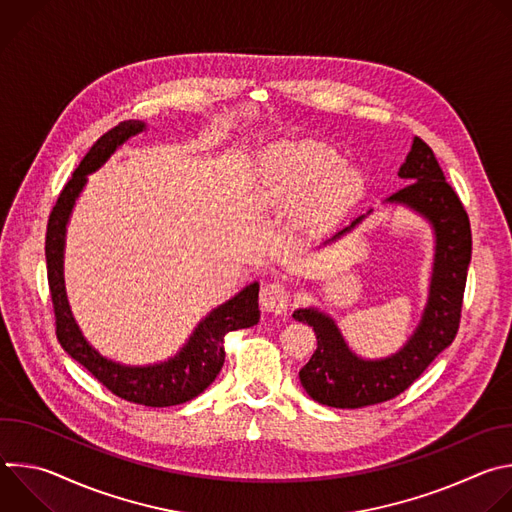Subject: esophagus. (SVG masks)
Wrapping results in <instances>:
<instances>
[{"mask_svg": "<svg viewBox=\"0 0 512 512\" xmlns=\"http://www.w3.org/2000/svg\"><path fill=\"white\" fill-rule=\"evenodd\" d=\"M259 302L261 308L265 312L271 314H285L287 306L291 304V294L287 291V287L279 281H271L267 285L261 287V294H259Z\"/></svg>", "mask_w": 512, "mask_h": 512, "instance_id": "esophagus-1", "label": "esophagus"}]
</instances>
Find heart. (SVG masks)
<instances>
[{
  "label": "heart",
  "instance_id": "obj_1",
  "mask_svg": "<svg viewBox=\"0 0 512 512\" xmlns=\"http://www.w3.org/2000/svg\"><path fill=\"white\" fill-rule=\"evenodd\" d=\"M336 156L314 143L291 145L265 170L261 194L275 204H296L308 196L316 178L326 170ZM362 186V176L354 168L338 170L322 192L324 204H336L354 196Z\"/></svg>",
  "mask_w": 512,
  "mask_h": 512
}]
</instances>
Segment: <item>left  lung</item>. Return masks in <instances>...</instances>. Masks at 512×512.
Here are the masks:
<instances>
[{"label":"left lung","mask_w":512,"mask_h":512,"mask_svg":"<svg viewBox=\"0 0 512 512\" xmlns=\"http://www.w3.org/2000/svg\"><path fill=\"white\" fill-rule=\"evenodd\" d=\"M399 178L409 184L385 202L405 204L419 212L427 218L435 235L427 304L407 344L399 352L379 360L358 358L328 314L316 308H300L294 312L298 322L312 326L318 340L316 352L300 371L302 387L314 401L328 407L358 409L401 395L458 334L468 265L472 259L470 218L423 139L413 137L411 152L399 168ZM371 212L373 210L367 214ZM367 214L354 218L326 243L354 229Z\"/></svg>","instance_id":"1"}]
</instances>
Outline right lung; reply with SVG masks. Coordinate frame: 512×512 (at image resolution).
Wrapping results in <instances>:
<instances>
[{"label": "right lung", "instance_id": "obj_1", "mask_svg": "<svg viewBox=\"0 0 512 512\" xmlns=\"http://www.w3.org/2000/svg\"><path fill=\"white\" fill-rule=\"evenodd\" d=\"M145 131L143 121H121L103 133L81 160L72 178L64 184L46 229V267L48 287L56 320V336L60 346L81 362L83 367L103 383L113 395L148 407H172L198 397L221 373L225 364V336L233 330L251 328L259 322V283L243 287L235 298L214 308L192 332L180 352L164 362L148 367H127L101 356L83 336L72 318L64 289V237L66 225L79 194L87 184V176L99 170L117 148Z\"/></svg>", "mask_w": 512, "mask_h": 512}]
</instances>
